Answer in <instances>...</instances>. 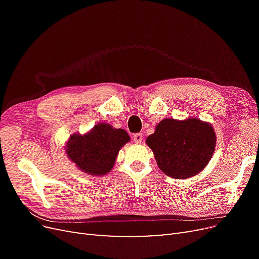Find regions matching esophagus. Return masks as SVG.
<instances>
[{
    "instance_id": "34e87169",
    "label": "esophagus",
    "mask_w": 259,
    "mask_h": 259,
    "mask_svg": "<svg viewBox=\"0 0 259 259\" xmlns=\"http://www.w3.org/2000/svg\"><path fill=\"white\" fill-rule=\"evenodd\" d=\"M133 138H134V142L136 143V144H140L142 143V139H143V134H135L134 136H133Z\"/></svg>"
}]
</instances>
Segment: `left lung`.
Returning a JSON list of instances; mask_svg holds the SVG:
<instances>
[{
    "label": "left lung",
    "instance_id": "1",
    "mask_svg": "<svg viewBox=\"0 0 259 259\" xmlns=\"http://www.w3.org/2000/svg\"><path fill=\"white\" fill-rule=\"evenodd\" d=\"M146 144L164 174L187 179L206 167L215 151L216 134L210 123L198 117L163 119Z\"/></svg>",
    "mask_w": 259,
    "mask_h": 259
}]
</instances>
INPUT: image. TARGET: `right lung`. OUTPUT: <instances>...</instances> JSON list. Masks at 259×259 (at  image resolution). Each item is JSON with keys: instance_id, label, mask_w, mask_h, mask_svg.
I'll return each instance as SVG.
<instances>
[{"instance_id": "add662e5", "label": "right lung", "mask_w": 259, "mask_h": 259, "mask_svg": "<svg viewBox=\"0 0 259 259\" xmlns=\"http://www.w3.org/2000/svg\"><path fill=\"white\" fill-rule=\"evenodd\" d=\"M131 140L123 128L110 124H96L85 134L74 133L66 143V154L75 166L92 176H103L111 171L120 149Z\"/></svg>"}]
</instances>
